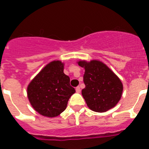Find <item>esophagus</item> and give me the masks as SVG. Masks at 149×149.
<instances>
[{"label":"esophagus","instance_id":"obj_1","mask_svg":"<svg viewBox=\"0 0 149 149\" xmlns=\"http://www.w3.org/2000/svg\"><path fill=\"white\" fill-rule=\"evenodd\" d=\"M80 87L79 86H77V87H76V91H77V93H80Z\"/></svg>","mask_w":149,"mask_h":149}]
</instances>
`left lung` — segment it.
<instances>
[{"mask_svg": "<svg viewBox=\"0 0 149 149\" xmlns=\"http://www.w3.org/2000/svg\"><path fill=\"white\" fill-rule=\"evenodd\" d=\"M78 65L85 69L82 95L89 108L102 113L115 107L122 95L120 79L100 61L79 60Z\"/></svg>", "mask_w": 149, "mask_h": 149, "instance_id": "obj_1", "label": "left lung"}]
</instances>
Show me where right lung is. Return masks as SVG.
Returning a JSON list of instances; mask_svg holds the SVG:
<instances>
[{
    "mask_svg": "<svg viewBox=\"0 0 149 149\" xmlns=\"http://www.w3.org/2000/svg\"><path fill=\"white\" fill-rule=\"evenodd\" d=\"M64 64L52 61L45 65L27 88L29 102L41 115L54 118L65 111L68 100L76 92L70 77L63 72Z\"/></svg>",
    "mask_w": 149,
    "mask_h": 149,
    "instance_id": "right-lung-1",
    "label": "right lung"
}]
</instances>
